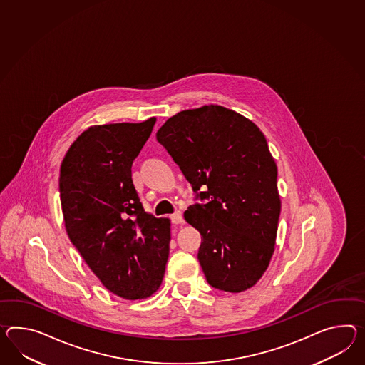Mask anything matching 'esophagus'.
<instances>
[{
	"label": "esophagus",
	"mask_w": 365,
	"mask_h": 365,
	"mask_svg": "<svg viewBox=\"0 0 365 365\" xmlns=\"http://www.w3.org/2000/svg\"><path fill=\"white\" fill-rule=\"evenodd\" d=\"M170 217H171V222H174V224H182L183 222V215H182L180 211L174 212Z\"/></svg>",
	"instance_id": "obj_1"
}]
</instances>
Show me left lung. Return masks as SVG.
Returning a JSON list of instances; mask_svg holds the SVG:
<instances>
[{"instance_id":"8db88e82","label":"left lung","mask_w":365,"mask_h":365,"mask_svg":"<svg viewBox=\"0 0 365 365\" xmlns=\"http://www.w3.org/2000/svg\"><path fill=\"white\" fill-rule=\"evenodd\" d=\"M197 196L188 224L200 232L197 259L215 289L241 293L257 284L274 253L281 199L277 165L257 125L222 106L170 117L157 132Z\"/></svg>"}]
</instances>
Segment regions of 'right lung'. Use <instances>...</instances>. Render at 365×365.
I'll return each instance as SVG.
<instances>
[{
  "instance_id": "right-lung-1",
  "label": "right lung",
  "mask_w": 365,
  "mask_h": 365,
  "mask_svg": "<svg viewBox=\"0 0 365 365\" xmlns=\"http://www.w3.org/2000/svg\"><path fill=\"white\" fill-rule=\"evenodd\" d=\"M155 120L89 126L61 165L70 240L104 287L130 301L160 289L169 258L170 219L143 210L132 179V163Z\"/></svg>"
}]
</instances>
